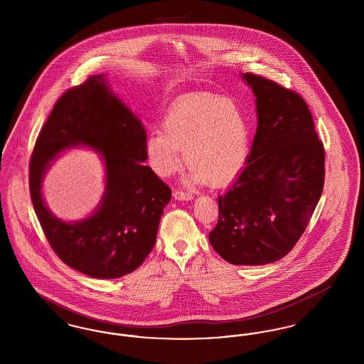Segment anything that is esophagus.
I'll list each match as a JSON object with an SVG mask.
<instances>
[{
	"label": "esophagus",
	"instance_id": "obj_1",
	"mask_svg": "<svg viewBox=\"0 0 364 364\" xmlns=\"http://www.w3.org/2000/svg\"><path fill=\"white\" fill-rule=\"evenodd\" d=\"M174 199L177 200H192L193 195L190 192H184V191L176 190L173 192Z\"/></svg>",
	"mask_w": 364,
	"mask_h": 364
}]
</instances>
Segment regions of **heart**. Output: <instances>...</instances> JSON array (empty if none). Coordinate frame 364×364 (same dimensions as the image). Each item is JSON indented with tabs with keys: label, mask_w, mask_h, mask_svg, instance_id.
Wrapping results in <instances>:
<instances>
[{
	"label": "heart",
	"mask_w": 364,
	"mask_h": 364,
	"mask_svg": "<svg viewBox=\"0 0 364 364\" xmlns=\"http://www.w3.org/2000/svg\"><path fill=\"white\" fill-rule=\"evenodd\" d=\"M164 132L146 139V156L161 177H171L188 164V184H225L242 169L250 129L242 105L217 94H193L174 102L162 122Z\"/></svg>",
	"instance_id": "1"
}]
</instances>
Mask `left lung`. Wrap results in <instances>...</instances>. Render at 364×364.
I'll list each match as a JSON object with an SVG mask.
<instances>
[{"mask_svg": "<svg viewBox=\"0 0 364 364\" xmlns=\"http://www.w3.org/2000/svg\"><path fill=\"white\" fill-rule=\"evenodd\" d=\"M242 77L255 95L258 128L245 166L218 196L208 240L226 262L258 266L284 258L306 230L323 190L325 150L299 94Z\"/></svg>", "mask_w": 364, "mask_h": 364, "instance_id": "1", "label": "left lung"}]
</instances>
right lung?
Instances as JSON below:
<instances>
[{
	"mask_svg": "<svg viewBox=\"0 0 364 364\" xmlns=\"http://www.w3.org/2000/svg\"><path fill=\"white\" fill-rule=\"evenodd\" d=\"M144 144L138 116L109 88L104 73L64 92L36 139L30 164L35 214L57 257L88 277L132 273L156 244L172 191L144 166ZM79 145L102 154L105 192L91 216L67 223L46 208L41 181L53 159Z\"/></svg>",
	"mask_w": 364,
	"mask_h": 364,
	"instance_id": "right-lung-1",
	"label": "right lung"
}]
</instances>
